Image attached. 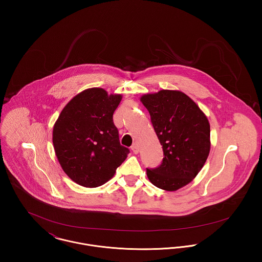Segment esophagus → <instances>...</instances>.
<instances>
[{
    "label": "esophagus",
    "mask_w": 262,
    "mask_h": 262,
    "mask_svg": "<svg viewBox=\"0 0 262 262\" xmlns=\"http://www.w3.org/2000/svg\"><path fill=\"white\" fill-rule=\"evenodd\" d=\"M131 149L133 151V153H135V154H137V153L139 152V147H138L136 144H133L132 147H131Z\"/></svg>",
    "instance_id": "esophagus-1"
}]
</instances>
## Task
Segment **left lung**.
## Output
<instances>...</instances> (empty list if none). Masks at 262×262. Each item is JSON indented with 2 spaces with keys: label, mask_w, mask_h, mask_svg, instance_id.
<instances>
[{
  "label": "left lung",
  "mask_w": 262,
  "mask_h": 262,
  "mask_svg": "<svg viewBox=\"0 0 262 262\" xmlns=\"http://www.w3.org/2000/svg\"><path fill=\"white\" fill-rule=\"evenodd\" d=\"M140 101L163 150L161 164L146 168L152 185L168 191L187 186L204 166L211 148L206 115L186 94L162 90Z\"/></svg>",
  "instance_id": "obj_1"
}]
</instances>
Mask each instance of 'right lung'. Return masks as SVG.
<instances>
[{"instance_id": "right-lung-1", "label": "right lung", "mask_w": 262, "mask_h": 262, "mask_svg": "<svg viewBox=\"0 0 262 262\" xmlns=\"http://www.w3.org/2000/svg\"><path fill=\"white\" fill-rule=\"evenodd\" d=\"M121 95L88 89L74 97L56 120L52 142L63 171L79 186L97 187L111 180L130 152L120 144L113 114Z\"/></svg>"}]
</instances>
